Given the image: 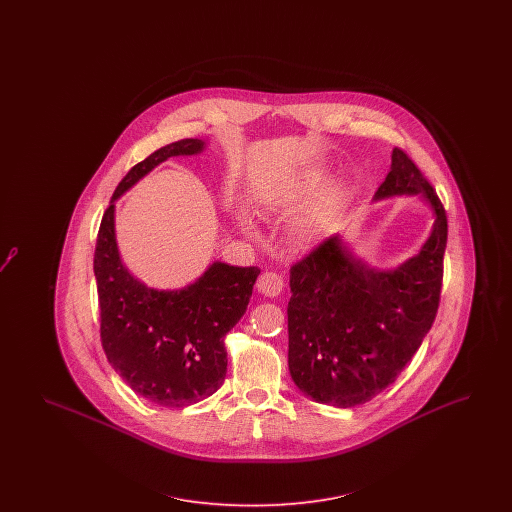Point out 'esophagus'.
<instances>
[{
    "mask_svg": "<svg viewBox=\"0 0 512 512\" xmlns=\"http://www.w3.org/2000/svg\"><path fill=\"white\" fill-rule=\"evenodd\" d=\"M257 290L265 293L268 297H276V295H280L282 290H284V280H282L280 274H276L272 270L270 272H263L259 276V280H257Z\"/></svg>",
    "mask_w": 512,
    "mask_h": 512,
    "instance_id": "esophagus-1",
    "label": "esophagus"
}]
</instances>
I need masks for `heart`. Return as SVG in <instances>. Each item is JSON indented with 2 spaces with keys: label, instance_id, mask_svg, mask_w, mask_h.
Segmentation results:
<instances>
[{
  "label": "heart",
  "instance_id": "heart-1",
  "mask_svg": "<svg viewBox=\"0 0 512 512\" xmlns=\"http://www.w3.org/2000/svg\"><path fill=\"white\" fill-rule=\"evenodd\" d=\"M309 192H311V190L305 188V190H299V192H295V194L290 195V197H286V205L303 201V199L309 195ZM334 207H336V199H330L322 211H318L315 215L305 217V219L299 220L297 224H293L292 232H290L293 244L305 247V245L317 244L318 240H322L324 234H326V219H328V213H330Z\"/></svg>",
  "mask_w": 512,
  "mask_h": 512
}]
</instances>
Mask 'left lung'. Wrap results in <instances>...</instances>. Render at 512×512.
Here are the masks:
<instances>
[{
    "mask_svg": "<svg viewBox=\"0 0 512 512\" xmlns=\"http://www.w3.org/2000/svg\"><path fill=\"white\" fill-rule=\"evenodd\" d=\"M422 195L434 228L422 249L391 270L353 257L330 236L290 270L288 365L318 403L349 409L395 382L430 332L439 307L447 217L438 194L399 147L374 199Z\"/></svg>",
    "mask_w": 512,
    "mask_h": 512,
    "instance_id": "obj_1",
    "label": "left lung"
}]
</instances>
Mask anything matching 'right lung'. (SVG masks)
Listing matches in <instances>:
<instances>
[{
	"label": "right lung",
	"instance_id": "obj_1",
	"mask_svg": "<svg viewBox=\"0 0 512 512\" xmlns=\"http://www.w3.org/2000/svg\"><path fill=\"white\" fill-rule=\"evenodd\" d=\"M186 138L153 151L122 178L99 224L94 253L101 345L122 380L153 405L188 407L213 395L226 376L224 336L244 317L257 267L213 263L182 290H153L122 265L115 238V199L159 163L197 155Z\"/></svg>",
	"mask_w": 512,
	"mask_h": 512
}]
</instances>
